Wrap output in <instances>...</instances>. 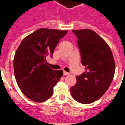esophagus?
I'll use <instances>...</instances> for the list:
<instances>
[{"instance_id":"1","label":"esophagus","mask_w":125,"mask_h":125,"mask_svg":"<svg viewBox=\"0 0 125 125\" xmlns=\"http://www.w3.org/2000/svg\"><path fill=\"white\" fill-rule=\"evenodd\" d=\"M69 74H70V73H69V72H65V71H63V75H69Z\"/></svg>"}]
</instances>
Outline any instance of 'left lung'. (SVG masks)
<instances>
[{"label": "left lung", "instance_id": "1", "mask_svg": "<svg viewBox=\"0 0 125 125\" xmlns=\"http://www.w3.org/2000/svg\"><path fill=\"white\" fill-rule=\"evenodd\" d=\"M77 37L81 63L85 72L76 77L71 88L74 100L88 104L102 96L111 85L115 72L113 53L104 40L89 29L72 30Z\"/></svg>", "mask_w": 125, "mask_h": 125}]
</instances>
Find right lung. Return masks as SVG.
I'll return each mask as SVG.
<instances>
[{
	"label": "right lung",
	"instance_id": "add662e5",
	"mask_svg": "<svg viewBox=\"0 0 125 125\" xmlns=\"http://www.w3.org/2000/svg\"><path fill=\"white\" fill-rule=\"evenodd\" d=\"M67 30L39 29L26 37L16 50L13 65L16 81L27 98L41 102L53 95V87L63 75L46 65V56L53 51Z\"/></svg>",
	"mask_w": 125,
	"mask_h": 125
}]
</instances>
